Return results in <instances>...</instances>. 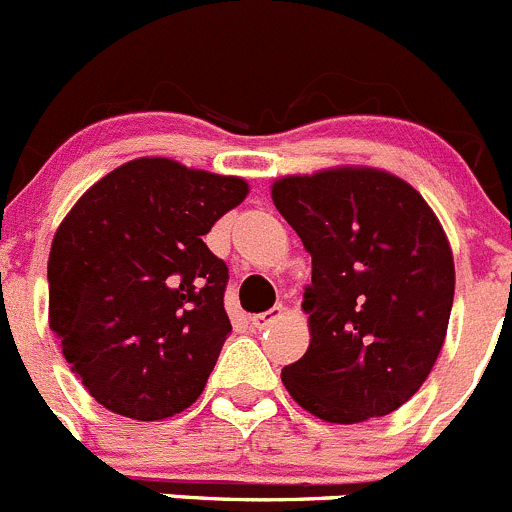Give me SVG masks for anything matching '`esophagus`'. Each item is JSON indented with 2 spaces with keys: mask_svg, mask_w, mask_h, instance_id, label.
<instances>
[{
  "mask_svg": "<svg viewBox=\"0 0 512 512\" xmlns=\"http://www.w3.org/2000/svg\"><path fill=\"white\" fill-rule=\"evenodd\" d=\"M283 318V305H275V308H270L267 313H260L252 318V326L257 328V331H265V328L275 326V323Z\"/></svg>",
  "mask_w": 512,
  "mask_h": 512,
  "instance_id": "34e87169",
  "label": "esophagus"
}]
</instances>
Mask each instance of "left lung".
<instances>
[{"label": "left lung", "instance_id": "8db88e82", "mask_svg": "<svg viewBox=\"0 0 512 512\" xmlns=\"http://www.w3.org/2000/svg\"><path fill=\"white\" fill-rule=\"evenodd\" d=\"M272 204L313 257L310 346L283 369L285 389L323 422L386 417L427 381L447 336L455 260L437 214L371 166L280 176Z\"/></svg>", "mask_w": 512, "mask_h": 512}]
</instances>
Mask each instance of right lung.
I'll list each match as a JSON object with an SVG mask.
<instances>
[{
  "instance_id": "obj_1",
  "label": "right lung",
  "mask_w": 512,
  "mask_h": 512,
  "mask_svg": "<svg viewBox=\"0 0 512 512\" xmlns=\"http://www.w3.org/2000/svg\"><path fill=\"white\" fill-rule=\"evenodd\" d=\"M247 194L240 176L143 156L65 214L47 260L50 328L105 409L156 422L199 399L232 331L227 265L202 237Z\"/></svg>"
}]
</instances>
